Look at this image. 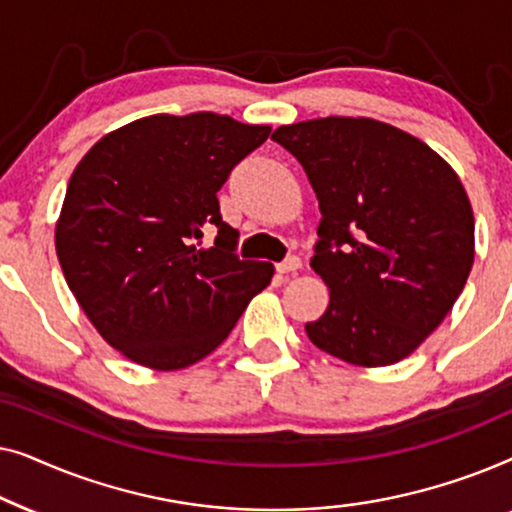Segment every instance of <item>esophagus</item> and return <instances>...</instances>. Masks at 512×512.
<instances>
[{
	"label": "esophagus",
	"mask_w": 512,
	"mask_h": 512,
	"mask_svg": "<svg viewBox=\"0 0 512 512\" xmlns=\"http://www.w3.org/2000/svg\"><path fill=\"white\" fill-rule=\"evenodd\" d=\"M300 265H303V261H300L298 256H289L286 261L277 263V272H279V275H289V272L300 270Z\"/></svg>",
	"instance_id": "1"
}]
</instances>
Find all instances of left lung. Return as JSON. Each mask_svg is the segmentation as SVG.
<instances>
[{"label":"left lung","mask_w":512,"mask_h":512,"mask_svg":"<svg viewBox=\"0 0 512 512\" xmlns=\"http://www.w3.org/2000/svg\"><path fill=\"white\" fill-rule=\"evenodd\" d=\"M272 139L303 165L321 209L310 265L331 303L305 324L307 338L363 368L410 356L473 268L475 219L457 172L422 139L375 118H314Z\"/></svg>","instance_id":"8db88e82"}]
</instances>
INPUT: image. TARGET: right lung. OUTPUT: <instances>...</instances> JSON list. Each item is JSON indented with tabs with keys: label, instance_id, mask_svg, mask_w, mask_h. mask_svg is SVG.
Masks as SVG:
<instances>
[{
	"label": "right lung",
	"instance_id": "right-lung-1",
	"mask_svg": "<svg viewBox=\"0 0 512 512\" xmlns=\"http://www.w3.org/2000/svg\"><path fill=\"white\" fill-rule=\"evenodd\" d=\"M212 111L137 118L90 146L55 223L62 275L125 359L181 370L212 354L275 268L233 254L216 191L270 135ZM216 225L212 248L201 233Z\"/></svg>",
	"mask_w": 512,
	"mask_h": 512
}]
</instances>
